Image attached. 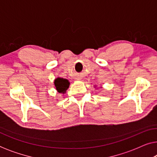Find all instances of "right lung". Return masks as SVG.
<instances>
[{
    "instance_id": "add662e5",
    "label": "right lung",
    "mask_w": 157,
    "mask_h": 157,
    "mask_svg": "<svg viewBox=\"0 0 157 157\" xmlns=\"http://www.w3.org/2000/svg\"><path fill=\"white\" fill-rule=\"evenodd\" d=\"M70 83L66 78H57L54 81V85L56 89L60 94H64L68 87H69Z\"/></svg>"
}]
</instances>
